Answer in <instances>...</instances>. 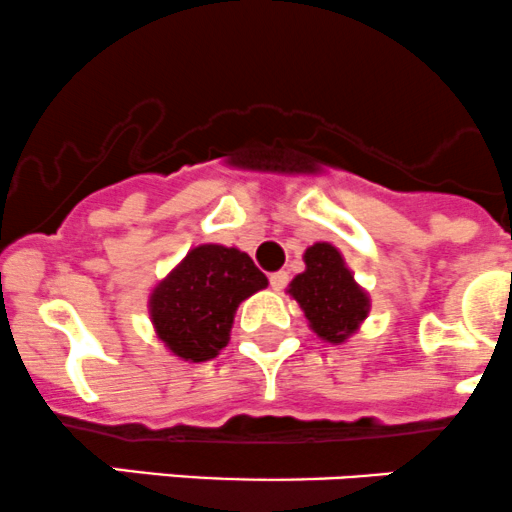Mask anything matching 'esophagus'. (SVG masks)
Masks as SVG:
<instances>
[{"label": "esophagus", "mask_w": 512, "mask_h": 512, "mask_svg": "<svg viewBox=\"0 0 512 512\" xmlns=\"http://www.w3.org/2000/svg\"><path fill=\"white\" fill-rule=\"evenodd\" d=\"M268 283H271L273 291H281V288H286V283H288V273L286 271L271 273V276H268Z\"/></svg>", "instance_id": "esophagus-1"}]
</instances>
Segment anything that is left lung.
I'll list each match as a JSON object with an SVG mask.
<instances>
[{
    "mask_svg": "<svg viewBox=\"0 0 512 512\" xmlns=\"http://www.w3.org/2000/svg\"><path fill=\"white\" fill-rule=\"evenodd\" d=\"M303 258L306 271L293 278L288 293L301 303L311 328L323 341H346L366 318L368 296L331 244H313Z\"/></svg>",
    "mask_w": 512,
    "mask_h": 512,
    "instance_id": "obj_1",
    "label": "left lung"
}]
</instances>
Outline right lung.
Returning a JSON list of instances; mask_svg holds the SVG:
<instances>
[{
	"label": "right lung",
	"instance_id": "add662e5",
	"mask_svg": "<svg viewBox=\"0 0 512 512\" xmlns=\"http://www.w3.org/2000/svg\"><path fill=\"white\" fill-rule=\"evenodd\" d=\"M249 254L199 246L151 296V318L161 341L186 361H209L229 343L234 313L266 286Z\"/></svg>",
	"mask_w": 512,
	"mask_h": 512
}]
</instances>
